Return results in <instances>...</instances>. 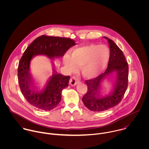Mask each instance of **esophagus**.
<instances>
[{"label":"esophagus","instance_id":"34e87169","mask_svg":"<svg viewBox=\"0 0 149 149\" xmlns=\"http://www.w3.org/2000/svg\"><path fill=\"white\" fill-rule=\"evenodd\" d=\"M79 82L80 81L78 79H77L76 77H73L70 79L69 84L72 86H75L77 85Z\"/></svg>","mask_w":149,"mask_h":149}]
</instances>
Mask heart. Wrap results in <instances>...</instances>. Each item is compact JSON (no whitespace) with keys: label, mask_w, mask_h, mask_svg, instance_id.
<instances>
[{"label":"heart","mask_w":149,"mask_h":149,"mask_svg":"<svg viewBox=\"0 0 149 149\" xmlns=\"http://www.w3.org/2000/svg\"><path fill=\"white\" fill-rule=\"evenodd\" d=\"M110 57L111 51L107 46L90 44L73 50L71 57L65 56L64 64L69 71L74 72L81 68L85 77L93 79L106 69Z\"/></svg>","instance_id":"heart-1"}]
</instances>
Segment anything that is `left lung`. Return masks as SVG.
I'll list each match as a JSON object with an SVG mask.
<instances>
[{"instance_id": "left-lung-1", "label": "left lung", "mask_w": 149, "mask_h": 149, "mask_svg": "<svg viewBox=\"0 0 149 149\" xmlns=\"http://www.w3.org/2000/svg\"><path fill=\"white\" fill-rule=\"evenodd\" d=\"M103 37L107 40L111 51L108 67L103 74L93 79L85 81L88 91L82 99L85 106L95 112L106 111L117 106L128 86V66L123 53L113 41ZM110 75L115 77L114 82H112L113 88L108 94L103 96L101 94L103 81Z\"/></svg>"}]
</instances>
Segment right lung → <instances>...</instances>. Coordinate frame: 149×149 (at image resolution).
<instances>
[{"instance_id": "1", "label": "right lung", "mask_w": 149, "mask_h": 149, "mask_svg": "<svg viewBox=\"0 0 149 149\" xmlns=\"http://www.w3.org/2000/svg\"><path fill=\"white\" fill-rule=\"evenodd\" d=\"M75 45L74 41L70 38L41 36L27 47L19 63L18 79L23 95L31 106L45 111H50L56 107L61 101L62 91L68 86L70 79L69 76L58 73L52 62L53 74L42 89L38 91L30 71L33 58L42 55L52 60L60 59Z\"/></svg>"}]
</instances>
